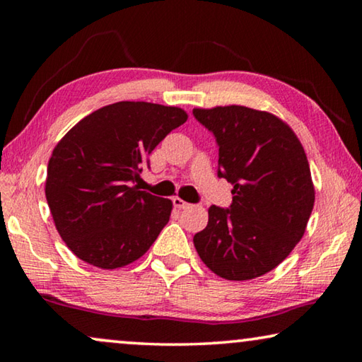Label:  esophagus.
<instances>
[{
	"mask_svg": "<svg viewBox=\"0 0 362 362\" xmlns=\"http://www.w3.org/2000/svg\"><path fill=\"white\" fill-rule=\"evenodd\" d=\"M173 204H174V207H177V209H185V207L189 206L187 201H183L182 198H179V196L173 198Z\"/></svg>",
	"mask_w": 362,
	"mask_h": 362,
	"instance_id": "esophagus-1",
	"label": "esophagus"
}]
</instances>
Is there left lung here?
<instances>
[{"label":"left lung","mask_w":362,"mask_h":362,"mask_svg":"<svg viewBox=\"0 0 362 362\" xmlns=\"http://www.w3.org/2000/svg\"><path fill=\"white\" fill-rule=\"evenodd\" d=\"M193 116L216 137L217 175L233 185L231 204L209 207L194 247L220 278H259L292 252L313 211L303 146L286 122L254 108H194Z\"/></svg>","instance_id":"8db88e82"}]
</instances>
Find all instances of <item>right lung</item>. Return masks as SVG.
<instances>
[{
    "label": "right lung",
    "instance_id": "1",
    "mask_svg": "<svg viewBox=\"0 0 362 362\" xmlns=\"http://www.w3.org/2000/svg\"><path fill=\"white\" fill-rule=\"evenodd\" d=\"M177 107L116 102L65 134L47 164L46 199L59 235L78 259L103 269L142 257L166 226L170 199L134 182L155 146L187 121Z\"/></svg>",
    "mask_w": 362,
    "mask_h": 362
}]
</instances>
